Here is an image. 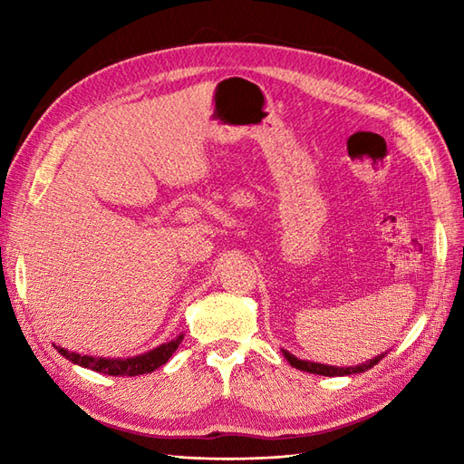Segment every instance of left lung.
Segmentation results:
<instances>
[{
	"instance_id": "obj_1",
	"label": "left lung",
	"mask_w": 464,
	"mask_h": 464,
	"mask_svg": "<svg viewBox=\"0 0 464 464\" xmlns=\"http://www.w3.org/2000/svg\"><path fill=\"white\" fill-rule=\"evenodd\" d=\"M283 351V357L289 361L291 367L299 369V371H304V372H313V374H323V377H347V374H357V372H364L372 369L374 364H377L384 354H377L374 359H369L367 362H361V364H354V367H333V364H323V362H313V361H301L295 357V354H291L289 351Z\"/></svg>"
}]
</instances>
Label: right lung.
<instances>
[{
	"label": "right lung",
	"instance_id": "obj_1",
	"mask_svg": "<svg viewBox=\"0 0 464 464\" xmlns=\"http://www.w3.org/2000/svg\"><path fill=\"white\" fill-rule=\"evenodd\" d=\"M183 341V334L179 337L163 343L160 347H155L151 351H147L143 354H137V357H127V359H105V357H92V354H80V353H72L63 347H55L59 354H63L67 361H72L73 364H80V367L92 369L95 372L102 374H111V377H137V374H145V372H153L155 369H160L161 364L171 359V354L177 351Z\"/></svg>",
	"mask_w": 464,
	"mask_h": 464
}]
</instances>
